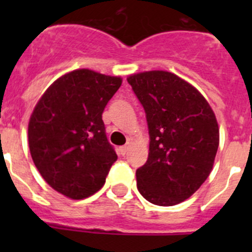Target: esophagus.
<instances>
[{
	"label": "esophagus",
	"mask_w": 252,
	"mask_h": 252,
	"mask_svg": "<svg viewBox=\"0 0 252 252\" xmlns=\"http://www.w3.org/2000/svg\"><path fill=\"white\" fill-rule=\"evenodd\" d=\"M129 149H130V144H126V146H122L121 149H119V151H121V154L123 155V156H124V155H126V154H128Z\"/></svg>",
	"instance_id": "1"
}]
</instances>
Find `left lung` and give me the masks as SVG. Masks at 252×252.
Here are the masks:
<instances>
[{"label": "left lung", "mask_w": 252, "mask_h": 252, "mask_svg": "<svg viewBox=\"0 0 252 252\" xmlns=\"http://www.w3.org/2000/svg\"><path fill=\"white\" fill-rule=\"evenodd\" d=\"M128 83L144 107L149 157L136 169V187L149 202L173 206L191 196L212 171L220 129L204 96L164 70L130 75Z\"/></svg>", "instance_id": "obj_1"}]
</instances>
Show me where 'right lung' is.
<instances>
[{
	"label": "right lung",
	"mask_w": 252,
	"mask_h": 252,
	"mask_svg": "<svg viewBox=\"0 0 252 252\" xmlns=\"http://www.w3.org/2000/svg\"><path fill=\"white\" fill-rule=\"evenodd\" d=\"M121 85L119 77L77 69L58 78L36 103L28 126L30 154L56 191L81 200L103 187L117 154L102 113Z\"/></svg>",
	"instance_id": "add662e5"
}]
</instances>
